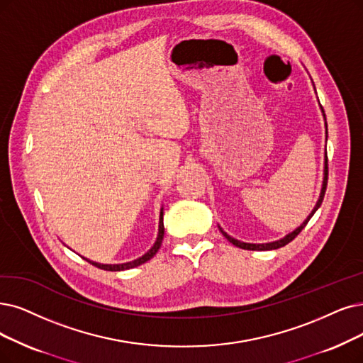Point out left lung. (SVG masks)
<instances>
[{
	"label": "left lung",
	"instance_id": "1",
	"mask_svg": "<svg viewBox=\"0 0 363 363\" xmlns=\"http://www.w3.org/2000/svg\"><path fill=\"white\" fill-rule=\"evenodd\" d=\"M315 89V88H314ZM320 104V103H318ZM320 110H322V114H323V119H325V129H326V137H328V123H326V114H325V110H323V107L320 106ZM326 184H328V156H326V152H325V165H323V182H322V189H320V195H318V199H317V202H315V206H314V208L311 210V213L307 216V219L303 220L295 230H292V232H289L287 235H284L283 238H280V240H277V241H271V242H262V244H253V242H244V241H240V240H237V238H232L228 232H225L220 226H219V229H220V232L223 234V237L229 241V242H232L234 245H237V247H240V249H244V250H274V249H280V247H283V245H286L287 242H291L299 232L306 228V225L308 223V220L311 219L313 217V214L318 210V207L322 206V201H323V196H325V192H326Z\"/></svg>",
	"mask_w": 363,
	"mask_h": 363
}]
</instances>
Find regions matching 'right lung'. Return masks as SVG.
<instances>
[{
	"instance_id": "add662e5",
	"label": "right lung",
	"mask_w": 363,
	"mask_h": 363,
	"mask_svg": "<svg viewBox=\"0 0 363 363\" xmlns=\"http://www.w3.org/2000/svg\"><path fill=\"white\" fill-rule=\"evenodd\" d=\"M164 207L161 208V214H159V229H157V237H156V241L155 244L152 245V249L144 253L141 257H137L134 260H131V262H125V264H99V262H94V260L88 259V257H83L88 260L89 264L98 267L99 269H106V271H123V269H129V268H134V267H138L144 262H147V260H150L159 250V247H161L162 244V240H164Z\"/></svg>"
}]
</instances>
